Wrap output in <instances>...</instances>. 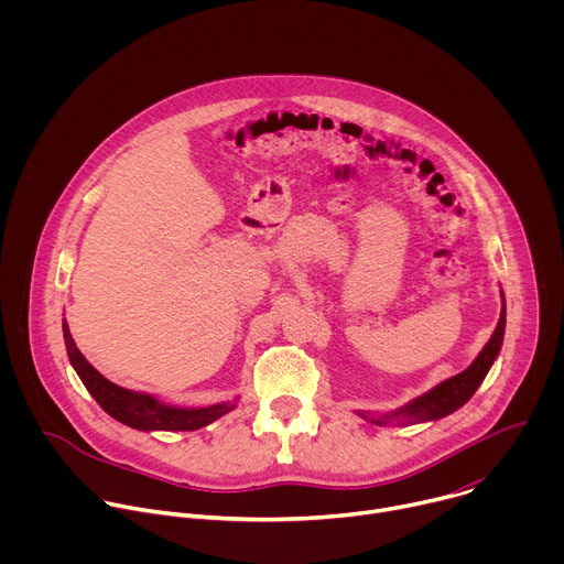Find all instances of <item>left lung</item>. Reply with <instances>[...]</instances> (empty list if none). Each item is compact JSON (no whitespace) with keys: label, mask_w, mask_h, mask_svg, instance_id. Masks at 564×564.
<instances>
[{"label":"left lung","mask_w":564,"mask_h":564,"mask_svg":"<svg viewBox=\"0 0 564 564\" xmlns=\"http://www.w3.org/2000/svg\"><path fill=\"white\" fill-rule=\"evenodd\" d=\"M505 326H507V305H505V294H502V312H500L498 328H496L494 337L489 339V344L481 348L477 359L464 372L437 383L433 390L420 394L417 399L411 401V404L401 406L392 413H386L379 417H370L366 413H359V415L372 424H390V422L422 424V422H433V420L451 415L453 411L464 406L466 401L473 397V392L479 388V383L485 381L496 357L500 355V348L505 341Z\"/></svg>","instance_id":"1"}]
</instances>
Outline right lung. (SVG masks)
<instances>
[{"label": "right lung", "instance_id": "add662e5", "mask_svg": "<svg viewBox=\"0 0 564 564\" xmlns=\"http://www.w3.org/2000/svg\"><path fill=\"white\" fill-rule=\"evenodd\" d=\"M62 333L66 344V355L70 366L75 368L77 377L83 379L87 390L94 394V399L102 406L105 413H109L113 420L138 429V431H196L214 420L229 413L236 404L223 401V404H214L207 409H178L158 401L153 394L133 392L122 386H116L107 377H102L87 359L77 350L66 318L62 321Z\"/></svg>", "mask_w": 564, "mask_h": 564}]
</instances>
